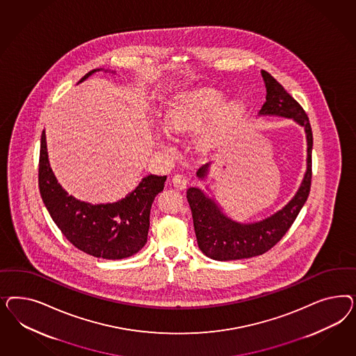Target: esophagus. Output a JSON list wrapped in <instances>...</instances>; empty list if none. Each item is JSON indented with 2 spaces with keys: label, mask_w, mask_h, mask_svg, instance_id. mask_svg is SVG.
<instances>
[{
  "label": "esophagus",
  "mask_w": 356,
  "mask_h": 356,
  "mask_svg": "<svg viewBox=\"0 0 356 356\" xmlns=\"http://www.w3.org/2000/svg\"><path fill=\"white\" fill-rule=\"evenodd\" d=\"M172 184L176 189H185L186 188V177L184 175L177 173L172 177Z\"/></svg>",
  "instance_id": "obj_1"
}]
</instances>
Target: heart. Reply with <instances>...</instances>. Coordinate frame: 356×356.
I'll return each mask as SVG.
<instances>
[{
	"instance_id": "heart-1",
	"label": "heart",
	"mask_w": 356,
	"mask_h": 356,
	"mask_svg": "<svg viewBox=\"0 0 356 356\" xmlns=\"http://www.w3.org/2000/svg\"><path fill=\"white\" fill-rule=\"evenodd\" d=\"M243 112L240 102L225 103V95L216 88H195L175 97L163 111V128L170 134H186L200 129L213 115L204 131L201 145L210 147L236 121Z\"/></svg>"
}]
</instances>
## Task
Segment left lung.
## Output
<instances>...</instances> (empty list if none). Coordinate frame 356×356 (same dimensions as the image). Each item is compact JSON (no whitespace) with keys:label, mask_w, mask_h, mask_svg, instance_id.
Instances as JSON below:
<instances>
[{"label":"left lung","mask_w":356,"mask_h":356,"mask_svg":"<svg viewBox=\"0 0 356 356\" xmlns=\"http://www.w3.org/2000/svg\"><path fill=\"white\" fill-rule=\"evenodd\" d=\"M266 102L259 109V116H280L296 121L307 134V171L299 191L291 201L275 214L253 223H240L222 211L216 201L209 198L201 189L189 188L186 198L192 210L194 232L202 253L216 261L250 259L264 254L273 248L290 229L296 216L305 204L312 181V128L302 106L284 90V87L268 72H261ZM207 163L197 176L204 180L209 172Z\"/></svg>","instance_id":"left-lung-1"}]
</instances>
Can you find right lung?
<instances>
[{
    "instance_id": "1",
    "label": "right lung",
    "mask_w": 356,
    "mask_h": 356,
    "mask_svg": "<svg viewBox=\"0 0 356 356\" xmlns=\"http://www.w3.org/2000/svg\"><path fill=\"white\" fill-rule=\"evenodd\" d=\"M102 69L88 72L79 82ZM167 176L149 175L125 198L113 204L91 205L76 200L57 183L48 161L45 131L39 156V189L49 216L76 248L97 259H121L145 247L151 205L164 188Z\"/></svg>"
}]
</instances>
